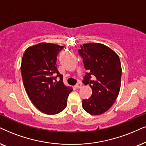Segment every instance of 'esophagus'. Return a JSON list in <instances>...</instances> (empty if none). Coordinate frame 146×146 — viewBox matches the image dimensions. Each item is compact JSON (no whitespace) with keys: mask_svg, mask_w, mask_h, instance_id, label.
<instances>
[{"mask_svg":"<svg viewBox=\"0 0 146 146\" xmlns=\"http://www.w3.org/2000/svg\"><path fill=\"white\" fill-rule=\"evenodd\" d=\"M82 87V84L81 83H77V84L75 86V88H77V89H79Z\"/></svg>","mask_w":146,"mask_h":146,"instance_id":"esophagus-1","label":"esophagus"}]
</instances>
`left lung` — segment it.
Wrapping results in <instances>:
<instances>
[{
  "mask_svg": "<svg viewBox=\"0 0 146 146\" xmlns=\"http://www.w3.org/2000/svg\"><path fill=\"white\" fill-rule=\"evenodd\" d=\"M78 52L87 71L83 83L91 87L92 94L82 101L84 109L99 115L112 106L121 88V69L119 56L102 44L88 43L80 46Z\"/></svg>",
  "mask_w": 146,
  "mask_h": 146,
  "instance_id": "left-lung-1",
  "label": "left lung"
}]
</instances>
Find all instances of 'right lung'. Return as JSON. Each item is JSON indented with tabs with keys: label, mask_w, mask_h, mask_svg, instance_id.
Returning a JSON list of instances; mask_svg holds the SVG:
<instances>
[{
	"label": "right lung",
	"mask_w": 146,
	"mask_h": 146,
	"mask_svg": "<svg viewBox=\"0 0 146 146\" xmlns=\"http://www.w3.org/2000/svg\"><path fill=\"white\" fill-rule=\"evenodd\" d=\"M63 48L42 42L27 48L22 58L21 71L25 91L34 106L47 114L62 111L73 91L64 86L56 68L57 55Z\"/></svg>",
	"instance_id": "1"
}]
</instances>
